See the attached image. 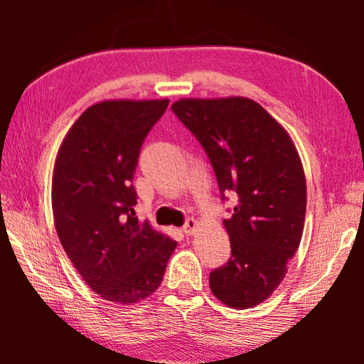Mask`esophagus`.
<instances>
[{"instance_id": "34e87169", "label": "esophagus", "mask_w": 364, "mask_h": 364, "mask_svg": "<svg viewBox=\"0 0 364 364\" xmlns=\"http://www.w3.org/2000/svg\"><path fill=\"white\" fill-rule=\"evenodd\" d=\"M197 226H199V223H197L194 218H186V221H184L183 225V232L186 234V236H193Z\"/></svg>"}]
</instances>
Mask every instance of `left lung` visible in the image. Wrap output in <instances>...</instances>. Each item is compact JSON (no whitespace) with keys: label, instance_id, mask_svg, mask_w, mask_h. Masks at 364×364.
<instances>
[{"label":"left lung","instance_id":"left-lung-1","mask_svg":"<svg viewBox=\"0 0 364 364\" xmlns=\"http://www.w3.org/2000/svg\"><path fill=\"white\" fill-rule=\"evenodd\" d=\"M171 110L204 147L221 200H236L223 220L231 257L210 273L212 292L232 308L258 305L284 279L304 231L306 183L297 149L247 97L181 100Z\"/></svg>","mask_w":364,"mask_h":364}]
</instances>
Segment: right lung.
<instances>
[{"mask_svg":"<svg viewBox=\"0 0 364 364\" xmlns=\"http://www.w3.org/2000/svg\"><path fill=\"white\" fill-rule=\"evenodd\" d=\"M168 102L95 104L73 123L54 164L60 244L86 284L115 304H136L156 292L176 247L147 221L139 223L132 183L141 146Z\"/></svg>","mask_w":364,"mask_h":364,"instance_id":"add662e5","label":"right lung"}]
</instances>
